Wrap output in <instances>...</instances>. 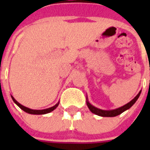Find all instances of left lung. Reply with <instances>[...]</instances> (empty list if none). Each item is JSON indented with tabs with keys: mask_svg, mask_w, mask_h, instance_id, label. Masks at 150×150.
Instances as JSON below:
<instances>
[{
	"mask_svg": "<svg viewBox=\"0 0 150 150\" xmlns=\"http://www.w3.org/2000/svg\"><path fill=\"white\" fill-rule=\"evenodd\" d=\"M140 93H141V91H140V92L137 94V96L135 97L134 98L132 99L129 103L126 104L125 105L122 106V107H119V108H117V109L111 110H100V109H98V108H97V107H94L93 105H91L89 102H88V98H87L86 104L87 106H88V109L90 110V111H91V112L95 113V114L98 115V116H103V117H113V116H118V115L121 114V113H122L124 111L127 110H128L129 108H131L135 102L137 101L139 96H140Z\"/></svg>",
	"mask_w": 150,
	"mask_h": 150,
	"instance_id": "8db88e82",
	"label": "left lung"
}]
</instances>
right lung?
<instances>
[{
	"label": "right lung",
	"instance_id": "obj_1",
	"mask_svg": "<svg viewBox=\"0 0 150 150\" xmlns=\"http://www.w3.org/2000/svg\"><path fill=\"white\" fill-rule=\"evenodd\" d=\"M11 97H12V99H13V100L14 101V103H15V104H16L18 107H20L22 110H24L25 112H28V113H30V114L41 115V114H46V113H49V112H52V111H53L54 110H55L59 104V103H57V104H55V106H53V107H50V108H47V109H45V110H32V109H29V108H28V107H25V106L20 104L18 101H17L16 100L15 98H13V96H11Z\"/></svg>",
	"mask_w": 150,
	"mask_h": 150
}]
</instances>
